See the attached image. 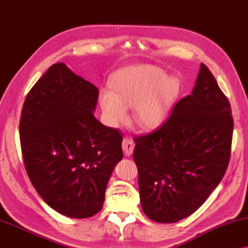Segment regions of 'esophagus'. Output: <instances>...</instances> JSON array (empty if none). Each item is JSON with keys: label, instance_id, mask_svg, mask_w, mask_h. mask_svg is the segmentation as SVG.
Segmentation results:
<instances>
[{"label": "esophagus", "instance_id": "esophagus-1", "mask_svg": "<svg viewBox=\"0 0 248 248\" xmlns=\"http://www.w3.org/2000/svg\"><path fill=\"white\" fill-rule=\"evenodd\" d=\"M134 140L129 137H124L123 142H122V147H123V152L125 156L132 155L133 151H134Z\"/></svg>", "mask_w": 248, "mask_h": 248}]
</instances>
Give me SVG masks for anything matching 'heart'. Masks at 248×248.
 Returning <instances> with one entry per match:
<instances>
[{"label":"heart","mask_w":248,"mask_h":248,"mask_svg":"<svg viewBox=\"0 0 248 248\" xmlns=\"http://www.w3.org/2000/svg\"><path fill=\"white\" fill-rule=\"evenodd\" d=\"M113 92L103 91L100 104L109 126L117 127L127 117L132 108V122L137 127L150 129L165 119L176 94V82L162 75L154 66H133L117 72L112 81Z\"/></svg>","instance_id":"1"}]
</instances>
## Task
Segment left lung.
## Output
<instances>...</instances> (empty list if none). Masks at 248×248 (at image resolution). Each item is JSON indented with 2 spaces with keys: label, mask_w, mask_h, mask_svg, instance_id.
Segmentation results:
<instances>
[{
  "label": "left lung",
  "mask_w": 248,
  "mask_h": 248,
  "mask_svg": "<svg viewBox=\"0 0 248 248\" xmlns=\"http://www.w3.org/2000/svg\"><path fill=\"white\" fill-rule=\"evenodd\" d=\"M233 127L230 102L202 63L192 94L156 131L134 139L140 205L148 218L175 223L203 205L226 172Z\"/></svg>",
  "instance_id": "obj_1"
}]
</instances>
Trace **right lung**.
Returning a JSON list of instances; mask_svg holds the SVG:
<instances>
[{
	"mask_svg": "<svg viewBox=\"0 0 248 248\" xmlns=\"http://www.w3.org/2000/svg\"><path fill=\"white\" fill-rule=\"evenodd\" d=\"M97 98L96 86L56 63L34 84L21 113L30 180L49 207L72 218L101 211L109 177L123 158L119 129L95 119Z\"/></svg>",
	"mask_w": 248,
	"mask_h": 248,
	"instance_id": "add662e5",
	"label": "right lung"
}]
</instances>
